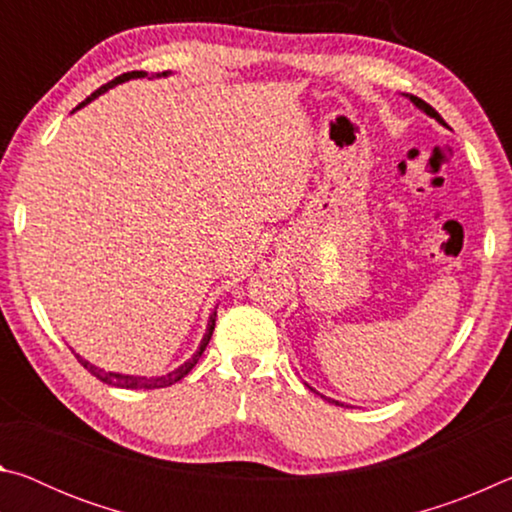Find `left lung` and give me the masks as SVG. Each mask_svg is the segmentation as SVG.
I'll use <instances>...</instances> for the list:
<instances>
[{"label":"left lung","mask_w":512,"mask_h":512,"mask_svg":"<svg viewBox=\"0 0 512 512\" xmlns=\"http://www.w3.org/2000/svg\"><path fill=\"white\" fill-rule=\"evenodd\" d=\"M406 97H409V99H411V103H413V106H415V108H420V110L424 112V115H429V117H433V119H436V121H438V124H443V126H445V119H443V117H440V115H438V112H436V110H433V108L429 106V103H427V101H422V99H418V97H413V94H406ZM311 391H314V388H311ZM320 397H325V395H320ZM325 400H327V402H334V404H339V406H343L341 402H336V400H329V397H325Z\"/></svg>","instance_id":"8db88e82"}]
</instances>
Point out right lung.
<instances>
[{
  "label": "right lung",
  "mask_w": 512,
  "mask_h": 512,
  "mask_svg": "<svg viewBox=\"0 0 512 512\" xmlns=\"http://www.w3.org/2000/svg\"><path fill=\"white\" fill-rule=\"evenodd\" d=\"M169 74H171V72H162V74H155V76H169ZM144 76H149V74H146V72H126V74H121V76H117V79H112L110 83L101 85V88H99L97 92H92L90 97L85 99L83 103H79V106H76L72 112L81 110L83 106H88L90 101L97 99L99 94L108 92L110 88H115V85L126 83V81H131V79H144ZM214 323H216V309L210 314V320H207L205 336L201 339V345H198V350L183 363V366H178L176 370H171V372H167V375H160V377H140V375H121V372H108V370H103V368H99V366H94V363H90V361H85V359L81 357V354H76L74 350H72V352L76 354V359H79L81 366H83L85 370H88L90 375L101 379L103 384L117 386V388H128V391H140V388H144V391H153V388H167V386H171V384H176V381L183 379V377L187 375V372L196 366L198 359H201V354H203L205 348H207V343H210V339H212Z\"/></svg>",
  "instance_id": "1"
}]
</instances>
